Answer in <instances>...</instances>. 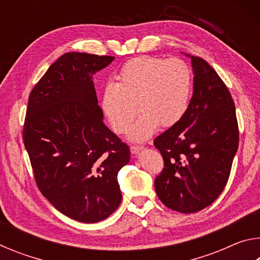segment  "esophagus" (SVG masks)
<instances>
[{"instance_id": "34e87169", "label": "esophagus", "mask_w": 260, "mask_h": 260, "mask_svg": "<svg viewBox=\"0 0 260 260\" xmlns=\"http://www.w3.org/2000/svg\"><path fill=\"white\" fill-rule=\"evenodd\" d=\"M143 147L141 146H132L131 147V152L133 153V155H136V153H139L141 150H142Z\"/></svg>"}]
</instances>
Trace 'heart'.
<instances>
[{
	"label": "heart",
	"instance_id": "1",
	"mask_svg": "<svg viewBox=\"0 0 260 260\" xmlns=\"http://www.w3.org/2000/svg\"><path fill=\"white\" fill-rule=\"evenodd\" d=\"M117 80L104 87L101 100L102 111L114 133H126L139 111L141 116L128 138L142 142L158 126L172 127L187 112L192 78L190 68L182 59L136 57L122 65Z\"/></svg>",
	"mask_w": 260,
	"mask_h": 260
}]
</instances>
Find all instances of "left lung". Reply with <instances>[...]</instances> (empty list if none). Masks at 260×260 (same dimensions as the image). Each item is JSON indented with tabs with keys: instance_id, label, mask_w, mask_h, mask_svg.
Segmentation results:
<instances>
[{
	"instance_id": "left-lung-1",
	"label": "left lung",
	"mask_w": 260,
	"mask_h": 260,
	"mask_svg": "<svg viewBox=\"0 0 260 260\" xmlns=\"http://www.w3.org/2000/svg\"><path fill=\"white\" fill-rule=\"evenodd\" d=\"M191 58L192 98L186 114L153 141L164 159L155 180L157 196L181 213L203 210L226 187L239 148L235 104L218 73L201 57Z\"/></svg>"
}]
</instances>
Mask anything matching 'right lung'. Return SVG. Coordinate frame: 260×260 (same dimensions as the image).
<instances>
[{
  "mask_svg": "<svg viewBox=\"0 0 260 260\" xmlns=\"http://www.w3.org/2000/svg\"><path fill=\"white\" fill-rule=\"evenodd\" d=\"M112 56L67 52L28 98L23 140L42 195L65 215L93 223L121 202L118 172L129 148L103 122L93 74Z\"/></svg>",
  "mask_w": 260,
  "mask_h": 260,
  "instance_id": "1",
  "label": "right lung"
}]
</instances>
